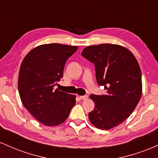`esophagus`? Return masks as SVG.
I'll list each match as a JSON object with an SVG mask.
<instances>
[{
	"instance_id": "1",
	"label": "esophagus",
	"mask_w": 158,
	"mask_h": 158,
	"mask_svg": "<svg viewBox=\"0 0 158 158\" xmlns=\"http://www.w3.org/2000/svg\"><path fill=\"white\" fill-rule=\"evenodd\" d=\"M80 99H82V100H86L88 98V95H84V96H80Z\"/></svg>"
}]
</instances>
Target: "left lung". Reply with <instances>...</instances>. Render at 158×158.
I'll list each match as a JSON object with an SVG mask.
<instances>
[{
	"label": "left lung",
	"mask_w": 158,
	"mask_h": 158,
	"mask_svg": "<svg viewBox=\"0 0 158 158\" xmlns=\"http://www.w3.org/2000/svg\"><path fill=\"white\" fill-rule=\"evenodd\" d=\"M81 56L94 63L97 83L107 90L106 95L90 96L95 107L89 119L99 129H110L128 118L140 99L139 65L129 50L117 44L88 46Z\"/></svg>",
	"instance_id": "1"
}]
</instances>
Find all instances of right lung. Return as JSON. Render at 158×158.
<instances>
[{
  "mask_svg": "<svg viewBox=\"0 0 158 158\" xmlns=\"http://www.w3.org/2000/svg\"><path fill=\"white\" fill-rule=\"evenodd\" d=\"M77 46L46 44L27 53L20 67L19 91L23 106L40 123L55 126L64 123L76 104V96L54 90L63 77L68 58Z\"/></svg>",
  "mask_w": 158,
  "mask_h": 158,
  "instance_id": "obj_1",
  "label": "right lung"
}]
</instances>
